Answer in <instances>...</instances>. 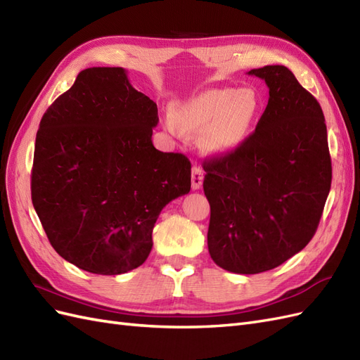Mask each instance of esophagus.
<instances>
[{"label":"esophagus","instance_id":"obj_1","mask_svg":"<svg viewBox=\"0 0 360 360\" xmlns=\"http://www.w3.org/2000/svg\"><path fill=\"white\" fill-rule=\"evenodd\" d=\"M203 182V169L198 164H194L191 169V188L193 190H199L202 187Z\"/></svg>","mask_w":360,"mask_h":360}]
</instances>
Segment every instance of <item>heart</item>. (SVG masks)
<instances>
[{
  "instance_id": "heart-1",
  "label": "heart",
  "mask_w": 360,
  "mask_h": 360,
  "mask_svg": "<svg viewBox=\"0 0 360 360\" xmlns=\"http://www.w3.org/2000/svg\"><path fill=\"white\" fill-rule=\"evenodd\" d=\"M258 95L250 89H207L174 108L167 125L190 134H203L202 148L212 155L237 149L259 115Z\"/></svg>"
}]
</instances>
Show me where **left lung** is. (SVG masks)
Wrapping results in <instances>:
<instances>
[{"mask_svg": "<svg viewBox=\"0 0 360 360\" xmlns=\"http://www.w3.org/2000/svg\"><path fill=\"white\" fill-rule=\"evenodd\" d=\"M269 104L252 136L203 162L212 261L238 274L276 269L306 248L332 184L327 128L318 101L281 65L252 69Z\"/></svg>", "mask_w": 360, "mask_h": 360, "instance_id": "obj_1", "label": "left lung"}]
</instances>
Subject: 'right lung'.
I'll return each mask as SVG.
<instances>
[{"instance_id":"obj_1","label":"right lung","mask_w":360,"mask_h":360,"mask_svg":"<svg viewBox=\"0 0 360 360\" xmlns=\"http://www.w3.org/2000/svg\"><path fill=\"white\" fill-rule=\"evenodd\" d=\"M158 108L123 68L81 70L40 120L32 200L56 252L78 269L122 274L152 250L161 210L191 187L182 153L152 143Z\"/></svg>"}]
</instances>
